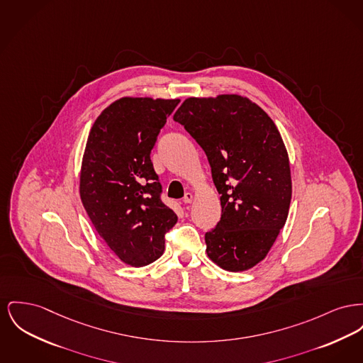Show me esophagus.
<instances>
[{"mask_svg": "<svg viewBox=\"0 0 363 363\" xmlns=\"http://www.w3.org/2000/svg\"><path fill=\"white\" fill-rule=\"evenodd\" d=\"M193 200V194L192 193H185V196H184V199H182V201L185 203V204H189V203H192Z\"/></svg>", "mask_w": 363, "mask_h": 363, "instance_id": "esophagus-1", "label": "esophagus"}]
</instances>
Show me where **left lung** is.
<instances>
[{
	"mask_svg": "<svg viewBox=\"0 0 363 363\" xmlns=\"http://www.w3.org/2000/svg\"><path fill=\"white\" fill-rule=\"evenodd\" d=\"M207 155L222 215L206 233L207 254L229 272L263 260L284 228L292 182L284 141L270 116L237 94L186 99L174 113Z\"/></svg>",
	"mask_w": 363,
	"mask_h": 363,
	"instance_id": "left-lung-1",
	"label": "left lung"
}]
</instances>
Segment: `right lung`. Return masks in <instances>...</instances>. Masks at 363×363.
<instances>
[{
  "instance_id": "right-lung-1",
  "label": "right lung",
  "mask_w": 363,
  "mask_h": 363,
  "mask_svg": "<svg viewBox=\"0 0 363 363\" xmlns=\"http://www.w3.org/2000/svg\"><path fill=\"white\" fill-rule=\"evenodd\" d=\"M179 100L125 97L96 119L89 133L79 192L97 233L122 262L147 266L164 251L177 223L162 201V184L150 162L160 128Z\"/></svg>"
}]
</instances>
